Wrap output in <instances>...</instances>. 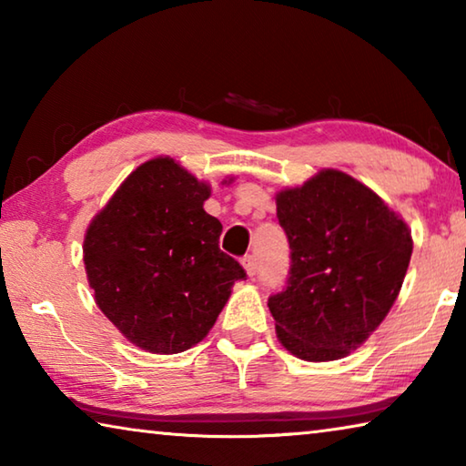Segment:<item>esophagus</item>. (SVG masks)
<instances>
[{
  "label": "esophagus",
  "instance_id": "34e87169",
  "mask_svg": "<svg viewBox=\"0 0 466 466\" xmlns=\"http://www.w3.org/2000/svg\"><path fill=\"white\" fill-rule=\"evenodd\" d=\"M242 267H244V271H247L248 278H252V275L257 273V257H252V255L244 257L242 258Z\"/></svg>",
  "mask_w": 466,
  "mask_h": 466
}]
</instances>
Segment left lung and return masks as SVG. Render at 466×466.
Masks as SVG:
<instances>
[{
    "label": "left lung",
    "mask_w": 466,
    "mask_h": 466,
    "mask_svg": "<svg viewBox=\"0 0 466 466\" xmlns=\"http://www.w3.org/2000/svg\"><path fill=\"white\" fill-rule=\"evenodd\" d=\"M289 278L269 298L281 345L306 361L345 358L380 327L403 286L413 240L372 188L325 168L275 197Z\"/></svg>",
    "instance_id": "obj_1"
}]
</instances>
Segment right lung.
<instances>
[{
  "label": "right lung",
  "instance_id": "1",
  "mask_svg": "<svg viewBox=\"0 0 466 466\" xmlns=\"http://www.w3.org/2000/svg\"><path fill=\"white\" fill-rule=\"evenodd\" d=\"M211 187L168 156L123 180L86 230L84 265L94 299L133 345L191 350L214 327L247 273L219 250L222 224L203 209Z\"/></svg>",
  "mask_w": 466,
  "mask_h": 466
}]
</instances>
